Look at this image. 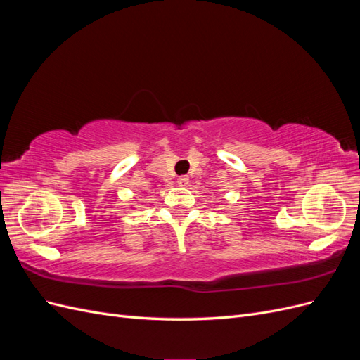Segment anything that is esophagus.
<instances>
[{"instance_id":"34e87169","label":"esophagus","mask_w":360,"mask_h":360,"mask_svg":"<svg viewBox=\"0 0 360 360\" xmlns=\"http://www.w3.org/2000/svg\"><path fill=\"white\" fill-rule=\"evenodd\" d=\"M177 183L180 184V186H188L189 184V177L188 176H181L177 179Z\"/></svg>"}]
</instances>
